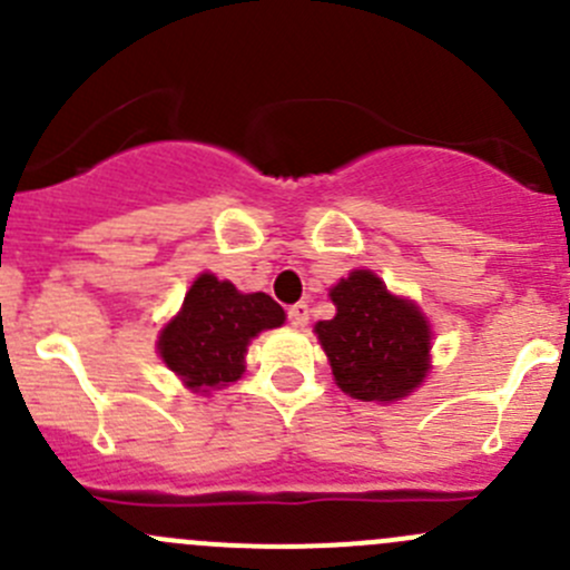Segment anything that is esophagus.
<instances>
[{"mask_svg":"<svg viewBox=\"0 0 570 570\" xmlns=\"http://www.w3.org/2000/svg\"><path fill=\"white\" fill-rule=\"evenodd\" d=\"M289 322L292 325L303 327L308 322V317H312V308H308V303H295V306H289Z\"/></svg>","mask_w":570,"mask_h":570,"instance_id":"obj_1","label":"esophagus"}]
</instances>
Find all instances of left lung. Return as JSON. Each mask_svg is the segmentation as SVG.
<instances>
[{
  "label": "left lung",
  "instance_id": "left-lung-1",
  "mask_svg": "<svg viewBox=\"0 0 570 570\" xmlns=\"http://www.w3.org/2000/svg\"><path fill=\"white\" fill-rule=\"evenodd\" d=\"M336 317L317 336L338 389L364 402L407 396L430 370V325L413 303L394 297L370 269H355L331 289Z\"/></svg>",
  "mask_w": 570,
  "mask_h": 570
}]
</instances>
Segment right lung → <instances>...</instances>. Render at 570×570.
I'll use <instances>...</instances> for the list:
<instances>
[{
	"mask_svg": "<svg viewBox=\"0 0 570 570\" xmlns=\"http://www.w3.org/2000/svg\"><path fill=\"white\" fill-rule=\"evenodd\" d=\"M278 325H284V308L273 297L243 295L232 281L204 273L189 286L178 317L165 325L159 355L189 389L206 392L237 381L250 338Z\"/></svg>",
	"mask_w": 570,
	"mask_h": 570,
	"instance_id": "right-lung-1",
	"label": "right lung"
}]
</instances>
